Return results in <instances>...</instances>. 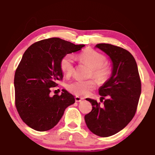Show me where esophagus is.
Here are the masks:
<instances>
[{
    "label": "esophagus",
    "mask_w": 155,
    "mask_h": 155,
    "mask_svg": "<svg viewBox=\"0 0 155 155\" xmlns=\"http://www.w3.org/2000/svg\"><path fill=\"white\" fill-rule=\"evenodd\" d=\"M83 99L84 98H82V97H79V96H76L75 97V101H76V102H77V103H78V102L82 101Z\"/></svg>",
    "instance_id": "34e87169"
}]
</instances>
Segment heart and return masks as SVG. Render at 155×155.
<instances>
[{
	"mask_svg": "<svg viewBox=\"0 0 155 155\" xmlns=\"http://www.w3.org/2000/svg\"><path fill=\"white\" fill-rule=\"evenodd\" d=\"M79 59L91 68L90 76L95 78L98 83H104L109 79L111 69L108 64L104 63L106 58L103 54L93 49H86L79 54ZM60 67L67 77H71L74 70V58L72 54H65L63 57L60 61ZM96 85V81L93 79L78 80L70 83L68 85V90L76 96H85L90 94Z\"/></svg>",
	"mask_w": 155,
	"mask_h": 155,
	"instance_id": "heart-1",
	"label": "heart"
}]
</instances>
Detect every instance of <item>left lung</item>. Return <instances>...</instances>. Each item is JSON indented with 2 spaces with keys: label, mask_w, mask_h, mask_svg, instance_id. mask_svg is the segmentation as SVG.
Listing matches in <instances>:
<instances>
[{
  "label": "left lung",
  "mask_w": 155,
  "mask_h": 155,
  "mask_svg": "<svg viewBox=\"0 0 155 155\" xmlns=\"http://www.w3.org/2000/svg\"><path fill=\"white\" fill-rule=\"evenodd\" d=\"M101 49L112 62L111 77L99 88L104 100V107L96 100L86 98L92 110L85 115L89 129L100 137L116 134L129 123L135 114L141 94V81L137 63L127 50L109 44H98Z\"/></svg>",
  "instance_id": "8db88e82"
}]
</instances>
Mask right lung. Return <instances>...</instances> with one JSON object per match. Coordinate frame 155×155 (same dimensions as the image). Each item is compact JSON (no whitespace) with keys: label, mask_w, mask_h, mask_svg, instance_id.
Wrapping results in <instances>:
<instances>
[{"label":"right lung","mask_w":155,"mask_h":155,"mask_svg":"<svg viewBox=\"0 0 155 155\" xmlns=\"http://www.w3.org/2000/svg\"><path fill=\"white\" fill-rule=\"evenodd\" d=\"M85 46L52 38L33 44L23 54L14 77L15 104L21 119L38 131L48 130L57 125L74 96L62 90L59 96H50L51 87L63 78L60 61L65 54Z\"/></svg>","instance_id":"add662e5"}]
</instances>
